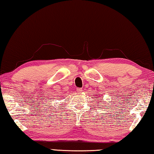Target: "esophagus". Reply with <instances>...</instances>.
I'll use <instances>...</instances> for the list:
<instances>
[{
  "label": "esophagus",
  "mask_w": 154,
  "mask_h": 154,
  "mask_svg": "<svg viewBox=\"0 0 154 154\" xmlns=\"http://www.w3.org/2000/svg\"><path fill=\"white\" fill-rule=\"evenodd\" d=\"M76 91H77V92L81 93L82 90V88H77V89H76Z\"/></svg>",
  "instance_id": "obj_1"
}]
</instances>
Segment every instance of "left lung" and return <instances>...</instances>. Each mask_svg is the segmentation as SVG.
<instances>
[{
    "instance_id": "obj_1",
    "label": "left lung",
    "mask_w": 154,
    "mask_h": 154,
    "mask_svg": "<svg viewBox=\"0 0 154 154\" xmlns=\"http://www.w3.org/2000/svg\"><path fill=\"white\" fill-rule=\"evenodd\" d=\"M96 95V100H97V101H99V94H95ZM99 102H100V101H99Z\"/></svg>"
}]
</instances>
